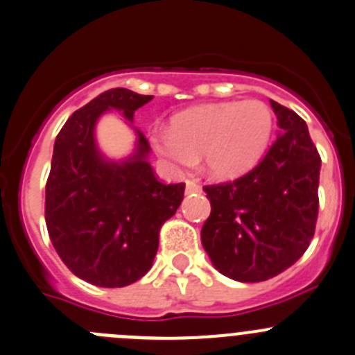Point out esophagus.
Listing matches in <instances>:
<instances>
[{
  "label": "esophagus",
  "mask_w": 355,
  "mask_h": 355,
  "mask_svg": "<svg viewBox=\"0 0 355 355\" xmlns=\"http://www.w3.org/2000/svg\"><path fill=\"white\" fill-rule=\"evenodd\" d=\"M185 192H187V194H192V192H201V185H199L196 180H192V178H187V180H185Z\"/></svg>",
  "instance_id": "esophagus-1"
}]
</instances>
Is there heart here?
I'll return each instance as SVG.
<instances>
[{
	"instance_id": "1",
	"label": "heart",
	"mask_w": 355,
	"mask_h": 355,
	"mask_svg": "<svg viewBox=\"0 0 355 355\" xmlns=\"http://www.w3.org/2000/svg\"><path fill=\"white\" fill-rule=\"evenodd\" d=\"M274 116L261 101L206 104L175 116L171 130H150L154 150L173 166L187 168L201 154L206 173L234 178L250 170L269 144Z\"/></svg>"
}]
</instances>
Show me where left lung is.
<instances>
[{"label":"left lung","mask_w":355,"mask_h":355,"mask_svg":"<svg viewBox=\"0 0 355 355\" xmlns=\"http://www.w3.org/2000/svg\"><path fill=\"white\" fill-rule=\"evenodd\" d=\"M279 135L236 180L205 185L211 213L201 241L218 272L260 283L295 263L311 244L319 211L321 156L304 119L270 101Z\"/></svg>","instance_id":"obj_1"}]
</instances>
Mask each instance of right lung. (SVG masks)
<instances>
[{"instance_id": "add662e5", "label": "right lung", "mask_w": 355, "mask_h": 355, "mask_svg": "<svg viewBox=\"0 0 355 355\" xmlns=\"http://www.w3.org/2000/svg\"><path fill=\"white\" fill-rule=\"evenodd\" d=\"M153 95L112 88L65 121L53 146L46 180L48 236L67 269L101 288H123L153 267L159 230L184 199L185 184L157 180L146 156L150 147L137 130V153L123 163L104 159L95 123L109 109L132 121Z\"/></svg>"}]
</instances>
